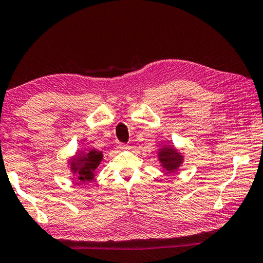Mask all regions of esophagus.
<instances>
[{
	"label": "esophagus",
	"instance_id": "34e87169",
	"mask_svg": "<svg viewBox=\"0 0 263 263\" xmlns=\"http://www.w3.org/2000/svg\"><path fill=\"white\" fill-rule=\"evenodd\" d=\"M126 147H127L126 144H123V143L117 144V148H126Z\"/></svg>",
	"mask_w": 263,
	"mask_h": 263
}]
</instances>
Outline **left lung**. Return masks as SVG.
Returning a JSON list of instances; mask_svg holds the SVG:
<instances>
[{
	"label": "left lung",
	"mask_w": 263,
	"mask_h": 263,
	"mask_svg": "<svg viewBox=\"0 0 263 263\" xmlns=\"http://www.w3.org/2000/svg\"><path fill=\"white\" fill-rule=\"evenodd\" d=\"M159 160L168 173L174 172L182 162L181 153L177 151L174 147H165L160 149Z\"/></svg>",
	"instance_id": "left-lung-1"
}]
</instances>
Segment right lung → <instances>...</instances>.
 <instances>
[{
    "instance_id": "add662e5",
    "label": "right lung",
    "mask_w": 263,
    "mask_h": 263,
    "mask_svg": "<svg viewBox=\"0 0 263 263\" xmlns=\"http://www.w3.org/2000/svg\"><path fill=\"white\" fill-rule=\"evenodd\" d=\"M103 159V153L99 151H90L83 153L82 156L76 157L72 161H70L72 172L76 174L78 180L83 182L91 181L95 177V172L98 165Z\"/></svg>"
}]
</instances>
